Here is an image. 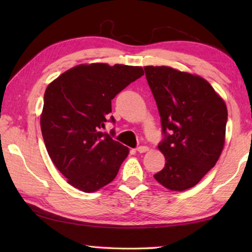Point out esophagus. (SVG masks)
<instances>
[{
    "label": "esophagus",
    "mask_w": 252,
    "mask_h": 252,
    "mask_svg": "<svg viewBox=\"0 0 252 252\" xmlns=\"http://www.w3.org/2000/svg\"><path fill=\"white\" fill-rule=\"evenodd\" d=\"M136 151H138L139 153H144V152L149 151V148L146 147V146H140V147L136 148Z\"/></svg>",
    "instance_id": "esophagus-1"
}]
</instances>
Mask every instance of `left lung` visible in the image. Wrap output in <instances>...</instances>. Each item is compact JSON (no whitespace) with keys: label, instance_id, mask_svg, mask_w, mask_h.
Returning a JSON list of instances; mask_svg holds the SVG:
<instances>
[{"label":"left lung","instance_id":"left-lung-1","mask_svg":"<svg viewBox=\"0 0 252 252\" xmlns=\"http://www.w3.org/2000/svg\"><path fill=\"white\" fill-rule=\"evenodd\" d=\"M161 117L164 168L156 180L173 191L194 187L215 167L224 146L228 111L201 76L170 66H144Z\"/></svg>","mask_w":252,"mask_h":252}]
</instances>
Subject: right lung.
Masks as SVG:
<instances>
[{
    "label": "right lung",
    "mask_w": 252,
    "mask_h": 252,
    "mask_svg": "<svg viewBox=\"0 0 252 252\" xmlns=\"http://www.w3.org/2000/svg\"><path fill=\"white\" fill-rule=\"evenodd\" d=\"M142 75L141 66L80 64L46 88L42 135L54 165L76 189L94 192L116 178L129 149L102 127L116 122L111 100Z\"/></svg>",
    "instance_id": "add662e5"
}]
</instances>
